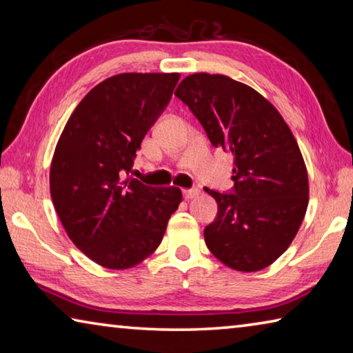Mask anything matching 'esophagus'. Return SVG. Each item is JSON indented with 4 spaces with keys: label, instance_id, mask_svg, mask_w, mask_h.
<instances>
[{
    "label": "esophagus",
    "instance_id": "esophagus-1",
    "mask_svg": "<svg viewBox=\"0 0 353 353\" xmlns=\"http://www.w3.org/2000/svg\"><path fill=\"white\" fill-rule=\"evenodd\" d=\"M199 193L201 191L198 188H187V190H183V198L187 201L194 199V198H198Z\"/></svg>",
    "mask_w": 353,
    "mask_h": 353
}]
</instances>
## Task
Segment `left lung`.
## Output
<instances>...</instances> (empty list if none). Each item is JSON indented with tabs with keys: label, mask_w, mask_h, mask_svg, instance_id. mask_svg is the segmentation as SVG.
Returning a JSON list of instances; mask_svg holds the SVG:
<instances>
[{
	"label": "left lung",
	"mask_w": 353,
	"mask_h": 353,
	"mask_svg": "<svg viewBox=\"0 0 353 353\" xmlns=\"http://www.w3.org/2000/svg\"><path fill=\"white\" fill-rule=\"evenodd\" d=\"M174 94L235 163V194L204 188L218 204L204 230L207 248L230 270H265L290 248L308 207V172L294 135L263 94L225 74L193 73Z\"/></svg>",
	"instance_id": "obj_1"
}]
</instances>
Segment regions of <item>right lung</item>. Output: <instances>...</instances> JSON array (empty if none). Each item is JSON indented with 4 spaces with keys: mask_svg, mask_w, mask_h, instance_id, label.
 <instances>
[{
    "mask_svg": "<svg viewBox=\"0 0 353 353\" xmlns=\"http://www.w3.org/2000/svg\"><path fill=\"white\" fill-rule=\"evenodd\" d=\"M179 77H107L77 104L59 137L50 170L52 204L74 246L107 270H129L146 260L182 202L181 188L124 177Z\"/></svg>",
    "mask_w": 353,
    "mask_h": 353,
    "instance_id": "right-lung-1",
    "label": "right lung"
}]
</instances>
